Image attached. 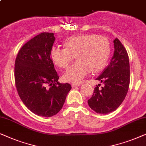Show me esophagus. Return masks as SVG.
<instances>
[{"label": "esophagus", "mask_w": 146, "mask_h": 146, "mask_svg": "<svg viewBox=\"0 0 146 146\" xmlns=\"http://www.w3.org/2000/svg\"><path fill=\"white\" fill-rule=\"evenodd\" d=\"M79 85H80V84H75V83H73L72 85H71V86H72V87H73V88L79 87Z\"/></svg>", "instance_id": "1"}]
</instances>
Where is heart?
I'll return each instance as SVG.
<instances>
[{
  "mask_svg": "<svg viewBox=\"0 0 146 146\" xmlns=\"http://www.w3.org/2000/svg\"><path fill=\"white\" fill-rule=\"evenodd\" d=\"M65 48L53 46L50 58L55 65L62 69L69 66L74 58L77 61L63 75V79L78 83L89 73H98L107 63L110 52V42L101 35L89 34L78 35L66 39Z\"/></svg>",
  "mask_w": 146,
  "mask_h": 146,
  "instance_id": "1",
  "label": "heart"
}]
</instances>
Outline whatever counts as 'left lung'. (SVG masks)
<instances>
[{
    "label": "left lung",
    "instance_id": "8db88e82",
    "mask_svg": "<svg viewBox=\"0 0 146 146\" xmlns=\"http://www.w3.org/2000/svg\"><path fill=\"white\" fill-rule=\"evenodd\" d=\"M114 52L108 66L96 78L100 84L94 88L93 94L88 100L91 109L96 113L106 114L114 111L122 104L128 93L130 80L128 53L118 38L114 40Z\"/></svg>",
    "mask_w": 146,
    "mask_h": 146
}]
</instances>
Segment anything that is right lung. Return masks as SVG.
I'll list each match as a JSON object with an SVG mask.
<instances>
[{"label": "right lung", "mask_w": 146, "mask_h": 146, "mask_svg": "<svg viewBox=\"0 0 146 146\" xmlns=\"http://www.w3.org/2000/svg\"><path fill=\"white\" fill-rule=\"evenodd\" d=\"M53 33L43 32L26 42L15 60L14 79L18 95L38 116L50 117L60 111L71 89L58 82L59 76L50 58Z\"/></svg>", "instance_id": "add662e5"}]
</instances>
